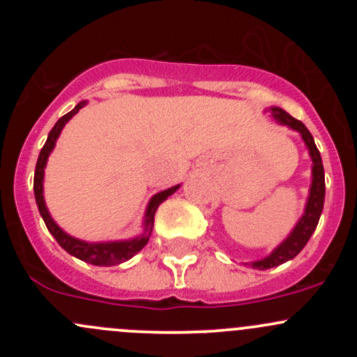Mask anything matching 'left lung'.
Instances as JSON below:
<instances>
[{"label": "left lung", "mask_w": 357, "mask_h": 357, "mask_svg": "<svg viewBox=\"0 0 357 357\" xmlns=\"http://www.w3.org/2000/svg\"><path fill=\"white\" fill-rule=\"evenodd\" d=\"M269 114L275 117V121L278 124L287 126V128L294 129V131L301 132V138L304 139L305 146L309 150V155L312 158V181L311 188H309V197L305 202V208L302 218L298 219V222L295 225V228L291 229V233L280 243L268 257H262L259 261L250 262V266L254 269H269L275 268V266L283 264V262L294 259L302 248L305 247V243L309 242L311 235L314 233L316 226H318L319 215L323 212V204H325V169H323L321 155H319V150L316 149L314 138H312L311 132L307 131L304 124L297 119L291 117L290 114H287L285 110L280 109V107H271L268 109Z\"/></svg>", "instance_id": "1"}]
</instances>
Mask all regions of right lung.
<instances>
[{"label":"right lung","instance_id":"right-lung-1","mask_svg":"<svg viewBox=\"0 0 357 357\" xmlns=\"http://www.w3.org/2000/svg\"><path fill=\"white\" fill-rule=\"evenodd\" d=\"M86 100H82L81 103L74 107L68 114L60 117L56 121V124L53 126V129L50 131L48 139H46L45 146L39 152V158L38 164H36V172H34V197H36V204H38L39 214H41L43 221H45L46 228L48 231L55 236V240L59 242V245L67 250L68 254L74 255V257L81 259V261L89 262L93 266H117L121 262L128 261L131 259L132 255L138 254L143 247L149 243L150 235H152V228H153V219H155V211L158 208V205L162 204L167 197H171L176 190L179 188V185L172 186V188L164 190V192H158L157 195H153L149 202V207H146L145 212V221H143V235L135 236L131 240H121V242H103V243H91V242H82V240L74 238V236L67 235L55 221L50 215L48 208H46L45 204V197H43V179H45V167L46 162H48L50 153L52 150L55 149V143L59 139L60 132H62L63 126L77 114L79 109L86 105Z\"/></svg>","mask_w":357,"mask_h":357}]
</instances>
